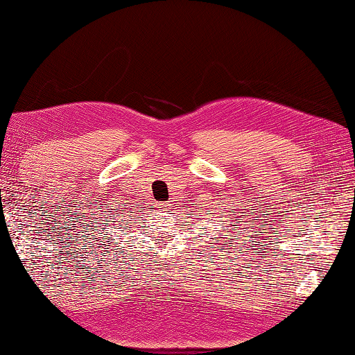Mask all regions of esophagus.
<instances>
[{
	"mask_svg": "<svg viewBox=\"0 0 355 355\" xmlns=\"http://www.w3.org/2000/svg\"><path fill=\"white\" fill-rule=\"evenodd\" d=\"M168 209H170V205L166 204V202H164V204H159V210H162V211H168Z\"/></svg>",
	"mask_w": 355,
	"mask_h": 355,
	"instance_id": "1",
	"label": "esophagus"
}]
</instances>
